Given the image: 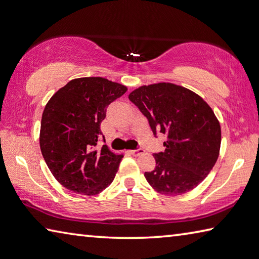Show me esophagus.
Wrapping results in <instances>:
<instances>
[{
	"label": "esophagus",
	"instance_id": "obj_1",
	"mask_svg": "<svg viewBox=\"0 0 259 259\" xmlns=\"http://www.w3.org/2000/svg\"><path fill=\"white\" fill-rule=\"evenodd\" d=\"M130 153H131V154H133V155H140V154H142V153H144V150H143V149H136V150H131V151H130Z\"/></svg>",
	"mask_w": 259,
	"mask_h": 259
}]
</instances>
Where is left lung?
I'll use <instances>...</instances> for the list:
<instances>
[{
	"instance_id": "left-lung-1",
	"label": "left lung",
	"mask_w": 259,
	"mask_h": 259,
	"mask_svg": "<svg viewBox=\"0 0 259 259\" xmlns=\"http://www.w3.org/2000/svg\"><path fill=\"white\" fill-rule=\"evenodd\" d=\"M128 99L149 120L154 136L163 134V152L154 153L155 168L145 172L153 189L180 195L198 186L215 164L221 145V127L205 101L174 83L142 85Z\"/></svg>"
}]
</instances>
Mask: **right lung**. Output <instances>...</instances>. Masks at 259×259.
Masks as SVG:
<instances>
[{"mask_svg": "<svg viewBox=\"0 0 259 259\" xmlns=\"http://www.w3.org/2000/svg\"><path fill=\"white\" fill-rule=\"evenodd\" d=\"M126 91L125 85L104 77H79L47 102L39 144L51 172L65 188L92 196L113 183L124 155L107 145L95 148L104 138L100 124L107 107Z\"/></svg>", "mask_w": 259, "mask_h": 259, "instance_id": "1", "label": "right lung"}]
</instances>
